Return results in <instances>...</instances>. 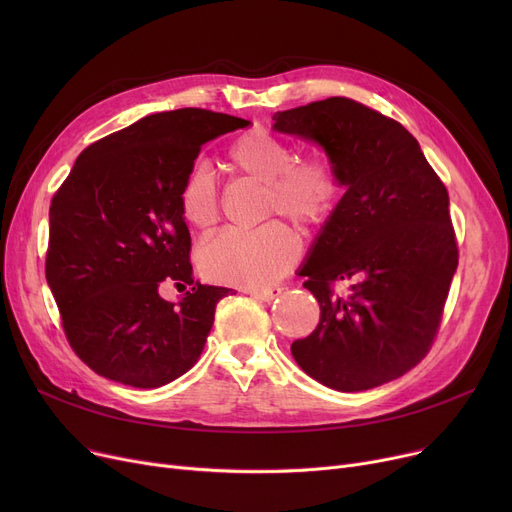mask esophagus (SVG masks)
Masks as SVG:
<instances>
[{
    "label": "esophagus",
    "instance_id": "obj_1",
    "mask_svg": "<svg viewBox=\"0 0 512 512\" xmlns=\"http://www.w3.org/2000/svg\"><path fill=\"white\" fill-rule=\"evenodd\" d=\"M245 292H247V294H251L253 299H259V301L270 303V301H274V299H278V297H280V294H282V288H280V286H265V288H247Z\"/></svg>",
    "mask_w": 512,
    "mask_h": 512
}]
</instances>
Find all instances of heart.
<instances>
[{"label":"heart","mask_w":512,"mask_h":512,"mask_svg":"<svg viewBox=\"0 0 512 512\" xmlns=\"http://www.w3.org/2000/svg\"><path fill=\"white\" fill-rule=\"evenodd\" d=\"M232 174L259 182L261 218L284 215L303 230L324 228L340 201V180L324 157H297L274 132L253 128L226 149ZM178 211L193 230H209L220 220V191L203 164L188 168L178 186ZM199 267L207 280L240 288H263L282 280L301 259V238L282 222L255 230H224L205 240Z\"/></svg>","instance_id":"heart-1"}]
</instances>
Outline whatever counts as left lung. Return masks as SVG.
<instances>
[{"label":"left lung","mask_w":512,"mask_h":512,"mask_svg":"<svg viewBox=\"0 0 512 512\" xmlns=\"http://www.w3.org/2000/svg\"><path fill=\"white\" fill-rule=\"evenodd\" d=\"M274 120L324 147L346 186L301 270L319 324L290 353L340 392L392 382L432 348L459 265L446 186L405 126L355 99L328 97ZM342 279L354 280L344 298L333 288Z\"/></svg>","instance_id":"1"}]
</instances>
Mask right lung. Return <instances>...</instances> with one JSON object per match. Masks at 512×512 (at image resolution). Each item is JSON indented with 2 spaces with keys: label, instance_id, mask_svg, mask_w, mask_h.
Masks as SVG:
<instances>
[{
  "label": "right lung",
  "instance_id": "1",
  "mask_svg": "<svg viewBox=\"0 0 512 512\" xmlns=\"http://www.w3.org/2000/svg\"><path fill=\"white\" fill-rule=\"evenodd\" d=\"M201 107L147 116L78 155L51 199L45 276L76 357L107 380L159 388L191 369L230 288L193 280L178 186L201 147L249 126ZM189 290L180 306L156 290Z\"/></svg>",
  "mask_w": 512,
  "mask_h": 512
}]
</instances>
